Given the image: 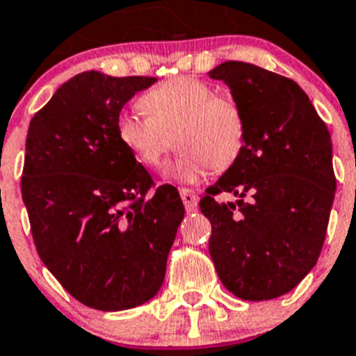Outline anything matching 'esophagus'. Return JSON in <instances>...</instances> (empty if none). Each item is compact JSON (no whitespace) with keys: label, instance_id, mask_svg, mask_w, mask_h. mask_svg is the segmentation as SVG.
I'll return each mask as SVG.
<instances>
[{"label":"esophagus","instance_id":"obj_1","mask_svg":"<svg viewBox=\"0 0 356 356\" xmlns=\"http://www.w3.org/2000/svg\"><path fill=\"white\" fill-rule=\"evenodd\" d=\"M181 199L182 202H184V206H186V211L191 213L195 211L197 209V193L193 190H190V188H181Z\"/></svg>","mask_w":356,"mask_h":356}]
</instances>
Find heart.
I'll use <instances>...</instances> for the list:
<instances>
[{"label":"heart","mask_w":356,"mask_h":356,"mask_svg":"<svg viewBox=\"0 0 356 356\" xmlns=\"http://www.w3.org/2000/svg\"><path fill=\"white\" fill-rule=\"evenodd\" d=\"M140 114H122L118 140L145 166H159L179 148L170 177L197 182L209 172H224L236 163L245 145V118L231 97L193 76H175L141 98Z\"/></svg>","instance_id":"obj_1"}]
</instances>
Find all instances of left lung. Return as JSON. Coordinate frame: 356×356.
<instances>
[{
  "label": "left lung",
  "mask_w": 356,
  "mask_h": 356,
  "mask_svg": "<svg viewBox=\"0 0 356 356\" xmlns=\"http://www.w3.org/2000/svg\"><path fill=\"white\" fill-rule=\"evenodd\" d=\"M231 89L245 145L199 206L222 285L245 301L280 298L317 264L335 199L332 136L298 82L249 63L208 73ZM233 193L222 203L216 195ZM248 200H245V197Z\"/></svg>",
  "instance_id": "8db88e82"
}]
</instances>
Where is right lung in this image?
<instances>
[{"label": "right lung", "mask_w": 356, "mask_h": 356, "mask_svg": "<svg viewBox=\"0 0 356 356\" xmlns=\"http://www.w3.org/2000/svg\"><path fill=\"white\" fill-rule=\"evenodd\" d=\"M152 76L79 73L30 122L21 179L33 242L67 292L104 312L159 292L184 218L174 188L152 177L118 140L123 105Z\"/></svg>", "instance_id": "1"}]
</instances>
